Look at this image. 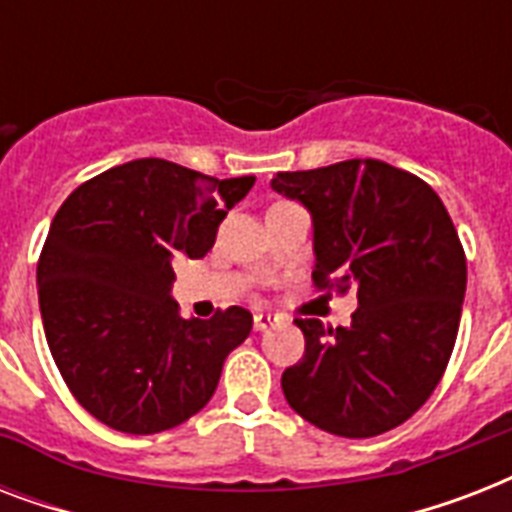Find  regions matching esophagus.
I'll return each mask as SVG.
<instances>
[{"label": "esophagus", "instance_id": "1", "mask_svg": "<svg viewBox=\"0 0 512 512\" xmlns=\"http://www.w3.org/2000/svg\"><path fill=\"white\" fill-rule=\"evenodd\" d=\"M255 329L257 332H265V329H271L273 324H279V319L276 316H271V313H255Z\"/></svg>", "mask_w": 512, "mask_h": 512}]
</instances>
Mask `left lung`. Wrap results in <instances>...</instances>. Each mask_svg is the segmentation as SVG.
<instances>
[{"label":"left lung","mask_w":512,"mask_h":512,"mask_svg":"<svg viewBox=\"0 0 512 512\" xmlns=\"http://www.w3.org/2000/svg\"><path fill=\"white\" fill-rule=\"evenodd\" d=\"M271 188L311 212L313 281L358 289L350 327L295 321L305 353L281 374L284 398L342 438L398 428L436 390L460 329L468 265L444 201L377 159L279 172Z\"/></svg>","instance_id":"obj_1"}]
</instances>
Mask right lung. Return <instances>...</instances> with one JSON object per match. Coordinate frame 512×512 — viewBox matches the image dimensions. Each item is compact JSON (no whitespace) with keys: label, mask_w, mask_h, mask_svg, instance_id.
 <instances>
[{"label":"right lung","mask_w":512,"mask_h":512,"mask_svg":"<svg viewBox=\"0 0 512 512\" xmlns=\"http://www.w3.org/2000/svg\"><path fill=\"white\" fill-rule=\"evenodd\" d=\"M252 185L135 159L63 201L36 265L39 311L68 390L95 420L151 436L207 406L252 313L233 305L209 321L183 319L172 263L207 255Z\"/></svg>","instance_id":"right-lung-1"}]
</instances>
